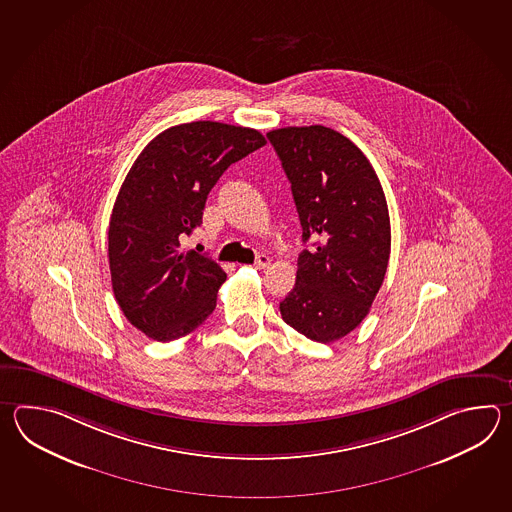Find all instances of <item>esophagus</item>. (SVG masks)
Listing matches in <instances>:
<instances>
[{"instance_id": "34e87169", "label": "esophagus", "mask_w": 512, "mask_h": 512, "mask_svg": "<svg viewBox=\"0 0 512 512\" xmlns=\"http://www.w3.org/2000/svg\"><path fill=\"white\" fill-rule=\"evenodd\" d=\"M271 265V258L267 254H258V258L254 261L256 269H267Z\"/></svg>"}]
</instances>
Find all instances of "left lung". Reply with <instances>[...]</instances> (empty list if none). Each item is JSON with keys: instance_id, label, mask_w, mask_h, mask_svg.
Segmentation results:
<instances>
[{"instance_id": "left-lung-1", "label": "left lung", "mask_w": 512, "mask_h": 512, "mask_svg": "<svg viewBox=\"0 0 512 512\" xmlns=\"http://www.w3.org/2000/svg\"><path fill=\"white\" fill-rule=\"evenodd\" d=\"M267 139L311 243L280 313L304 337L329 344L359 326L381 289L392 247L386 197L366 155L338 131L289 126Z\"/></svg>"}]
</instances>
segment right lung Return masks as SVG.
Returning a JSON list of instances; mask_svg holds the SVG:
<instances>
[{"label": "right lung", "instance_id": "1", "mask_svg": "<svg viewBox=\"0 0 512 512\" xmlns=\"http://www.w3.org/2000/svg\"><path fill=\"white\" fill-rule=\"evenodd\" d=\"M265 142L252 128L197 120L159 133L131 166L109 219V271L122 313L146 337H185L216 309L227 274L181 243L223 172Z\"/></svg>", "mask_w": 512, "mask_h": 512}]
</instances>
